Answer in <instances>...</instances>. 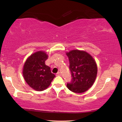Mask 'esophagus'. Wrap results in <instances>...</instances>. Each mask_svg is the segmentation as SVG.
<instances>
[{
    "label": "esophagus",
    "mask_w": 122,
    "mask_h": 122,
    "mask_svg": "<svg viewBox=\"0 0 122 122\" xmlns=\"http://www.w3.org/2000/svg\"><path fill=\"white\" fill-rule=\"evenodd\" d=\"M61 72H58L57 73H56V76H61Z\"/></svg>",
    "instance_id": "esophagus-1"
}]
</instances>
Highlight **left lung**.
<instances>
[{
	"label": "left lung",
	"mask_w": 122,
	"mask_h": 122,
	"mask_svg": "<svg viewBox=\"0 0 122 122\" xmlns=\"http://www.w3.org/2000/svg\"><path fill=\"white\" fill-rule=\"evenodd\" d=\"M69 61V70L72 80L67 87L75 93H82L92 86L96 79L97 68L90 54L79 50L66 53Z\"/></svg>",
	"instance_id": "8db88e82"
}]
</instances>
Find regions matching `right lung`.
I'll return each mask as SVG.
<instances>
[{"label": "right lung", "instance_id": "right-lung-1", "mask_svg": "<svg viewBox=\"0 0 122 122\" xmlns=\"http://www.w3.org/2000/svg\"><path fill=\"white\" fill-rule=\"evenodd\" d=\"M47 55L40 51L31 54L25 63L23 75L28 85L37 91H42L48 87L56 77L50 68L45 65Z\"/></svg>", "mask_w": 122, "mask_h": 122}]
</instances>
